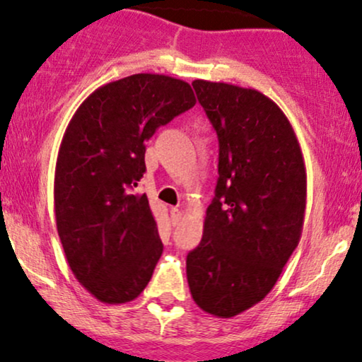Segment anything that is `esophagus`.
<instances>
[{
  "label": "esophagus",
  "mask_w": 362,
  "mask_h": 362,
  "mask_svg": "<svg viewBox=\"0 0 362 362\" xmlns=\"http://www.w3.org/2000/svg\"><path fill=\"white\" fill-rule=\"evenodd\" d=\"M180 219H182V211L178 209V207H172V209H170V221H172L173 226H177Z\"/></svg>",
  "instance_id": "1"
}]
</instances>
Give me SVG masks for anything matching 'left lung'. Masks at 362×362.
<instances>
[{
    "instance_id": "8db88e82",
    "label": "left lung",
    "mask_w": 362,
    "mask_h": 362,
    "mask_svg": "<svg viewBox=\"0 0 362 362\" xmlns=\"http://www.w3.org/2000/svg\"><path fill=\"white\" fill-rule=\"evenodd\" d=\"M219 141L216 195L204 233L187 255L195 305L231 318L264 300L301 238L306 170L294 129L253 88L195 80Z\"/></svg>"
}]
</instances>
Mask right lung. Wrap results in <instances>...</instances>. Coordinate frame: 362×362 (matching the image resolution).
<instances>
[{"instance_id":"obj_1","label":"right lung","mask_w":362,"mask_h":362,"mask_svg":"<svg viewBox=\"0 0 362 362\" xmlns=\"http://www.w3.org/2000/svg\"><path fill=\"white\" fill-rule=\"evenodd\" d=\"M195 105L189 83L139 73L107 83L74 112L54 175V211L78 282L107 305L136 300L155 271L161 243L146 194L144 143Z\"/></svg>"}]
</instances>
